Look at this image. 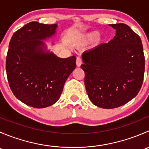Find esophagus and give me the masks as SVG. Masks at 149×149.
Returning a JSON list of instances; mask_svg holds the SVG:
<instances>
[{"mask_svg":"<svg viewBox=\"0 0 149 149\" xmlns=\"http://www.w3.org/2000/svg\"><path fill=\"white\" fill-rule=\"evenodd\" d=\"M81 64H82L81 58L78 57V58H76V65H77L78 67H80V66L81 65Z\"/></svg>","mask_w":149,"mask_h":149,"instance_id":"esophagus-1","label":"esophagus"}]
</instances>
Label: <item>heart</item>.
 <instances>
[{
	"label": "heart",
	"mask_w": 149,
	"mask_h": 149,
	"mask_svg": "<svg viewBox=\"0 0 149 149\" xmlns=\"http://www.w3.org/2000/svg\"><path fill=\"white\" fill-rule=\"evenodd\" d=\"M100 34L98 31H91V32H88L86 34H84L81 36L79 40V43H82V44H86V43H89L91 42L94 41L97 39V40L100 41L101 39L99 38Z\"/></svg>",
	"instance_id": "heart-1"
}]
</instances>
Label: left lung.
Segmentation results:
<instances>
[{
  "mask_svg": "<svg viewBox=\"0 0 149 149\" xmlns=\"http://www.w3.org/2000/svg\"><path fill=\"white\" fill-rule=\"evenodd\" d=\"M109 26L114 38L82 54L86 90L91 102L104 109L125 104L138 94L143 81L145 58L141 38L125 24Z\"/></svg>",
  "mask_w": 149,
  "mask_h": 149,
  "instance_id": "obj_1",
  "label": "left lung"
}]
</instances>
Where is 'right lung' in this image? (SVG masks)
Returning <instances> with one entry per match:
<instances>
[{
	"label": "right lung",
	"instance_id": "add662e5",
	"mask_svg": "<svg viewBox=\"0 0 149 149\" xmlns=\"http://www.w3.org/2000/svg\"><path fill=\"white\" fill-rule=\"evenodd\" d=\"M57 27L31 22L10 39L6 63L8 84L15 97L28 106L54 104L76 68L75 56L61 58L47 49L44 41L55 36Z\"/></svg>",
	"mask_w": 149,
	"mask_h": 149
}]
</instances>
